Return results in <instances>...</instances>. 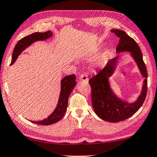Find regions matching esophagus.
Returning <instances> with one entry per match:
<instances>
[{"label":"esophagus","instance_id":"34e87169","mask_svg":"<svg viewBox=\"0 0 157 157\" xmlns=\"http://www.w3.org/2000/svg\"><path fill=\"white\" fill-rule=\"evenodd\" d=\"M79 80H83V81H87L88 80V78H87V75L86 73H82L80 75L79 78Z\"/></svg>","mask_w":157,"mask_h":157}]
</instances>
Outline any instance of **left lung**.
<instances>
[{
  "instance_id": "obj_1",
  "label": "left lung",
  "mask_w": 157,
  "mask_h": 157,
  "mask_svg": "<svg viewBox=\"0 0 157 157\" xmlns=\"http://www.w3.org/2000/svg\"><path fill=\"white\" fill-rule=\"evenodd\" d=\"M111 32L119 38L116 52H130L142 76L144 78L140 95L132 103L118 97L110 85L109 78L115 72L119 56L109 60L106 66L89 80L92 88V106L96 114L102 120L117 123L134 115L143 104L147 92V72L142 53L136 41L122 30L112 29Z\"/></svg>"
}]
</instances>
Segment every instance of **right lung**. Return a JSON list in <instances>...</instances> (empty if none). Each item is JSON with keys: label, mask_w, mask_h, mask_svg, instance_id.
Listing matches in <instances>:
<instances>
[{"label": "right lung", "mask_w": 157, "mask_h": 157, "mask_svg": "<svg viewBox=\"0 0 157 157\" xmlns=\"http://www.w3.org/2000/svg\"><path fill=\"white\" fill-rule=\"evenodd\" d=\"M53 32L51 31H47L45 32H35L30 35L24 37L19 41L14 48L13 55H12V60L10 65H13L17 57L25 49L37 41H44L46 40L52 36ZM76 85V76L75 75H67L61 79L60 82V92L59 99L56 106V108L50 116H48L44 120L34 121H31V122L38 125H48L51 124L57 123L64 116L65 112L67 111V102H68L69 96L71 95L72 91L73 90L75 86Z\"/></svg>", "instance_id": "add662e5"}]
</instances>
